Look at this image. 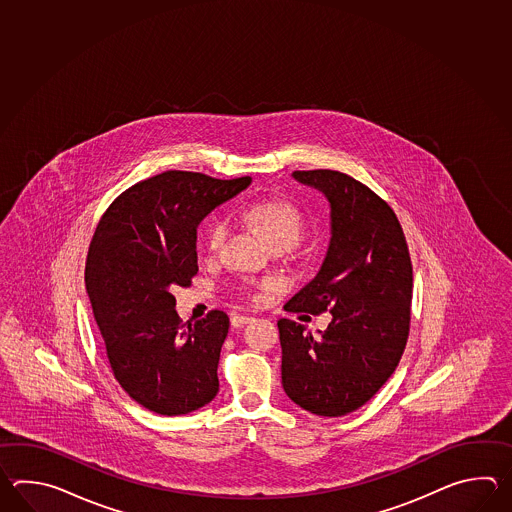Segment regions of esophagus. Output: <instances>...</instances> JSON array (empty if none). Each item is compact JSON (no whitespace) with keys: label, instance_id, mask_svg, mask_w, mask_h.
Here are the masks:
<instances>
[{"label":"esophagus","instance_id":"esophagus-1","mask_svg":"<svg viewBox=\"0 0 512 512\" xmlns=\"http://www.w3.org/2000/svg\"><path fill=\"white\" fill-rule=\"evenodd\" d=\"M230 322H232V326L234 327H243L254 322V318H252V316L234 315L230 318Z\"/></svg>","mask_w":512,"mask_h":512}]
</instances>
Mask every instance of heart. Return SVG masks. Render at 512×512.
<instances>
[{
  "mask_svg": "<svg viewBox=\"0 0 512 512\" xmlns=\"http://www.w3.org/2000/svg\"><path fill=\"white\" fill-rule=\"evenodd\" d=\"M243 218L260 230L261 236L271 247L283 241L296 245L302 236L304 221L300 212L291 203L282 199L256 201L243 210ZM225 234H227V223L223 219L212 221L207 232L208 251H216ZM254 296H260V294L256 293Z\"/></svg>",
  "mask_w": 512,
  "mask_h": 512,
  "instance_id": "1",
  "label": "heart"
}]
</instances>
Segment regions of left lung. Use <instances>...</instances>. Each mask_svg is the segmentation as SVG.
Wrapping results in <instances>:
<instances>
[{"instance_id": "1", "label": "left lung", "mask_w": 512, "mask_h": 512, "mask_svg": "<svg viewBox=\"0 0 512 512\" xmlns=\"http://www.w3.org/2000/svg\"><path fill=\"white\" fill-rule=\"evenodd\" d=\"M329 203L326 256L287 311L333 315L311 335L278 320L283 390L307 412L340 417L368 403L392 377L410 329L412 261L399 219L386 201L335 170L293 172Z\"/></svg>"}]
</instances>
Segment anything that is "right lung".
I'll list each match as a JSON object with an SVG mask.
<instances>
[{
    "label": "right lung",
    "instance_id": "1",
    "mask_svg": "<svg viewBox=\"0 0 512 512\" xmlns=\"http://www.w3.org/2000/svg\"><path fill=\"white\" fill-rule=\"evenodd\" d=\"M251 183L170 170L128 188L98 223L87 294L115 379L150 412L190 414L218 393L229 316L181 324L172 289L197 274L199 223Z\"/></svg>",
    "mask_w": 512,
    "mask_h": 512
}]
</instances>
